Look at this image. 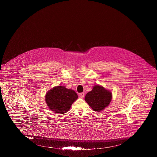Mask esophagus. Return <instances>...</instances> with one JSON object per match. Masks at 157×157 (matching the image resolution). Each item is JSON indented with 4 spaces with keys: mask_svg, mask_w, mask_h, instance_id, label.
<instances>
[{
    "mask_svg": "<svg viewBox=\"0 0 157 157\" xmlns=\"http://www.w3.org/2000/svg\"><path fill=\"white\" fill-rule=\"evenodd\" d=\"M84 95H85V94H84V93H80V94H79L80 98H84Z\"/></svg>",
    "mask_w": 157,
    "mask_h": 157,
    "instance_id": "esophagus-1",
    "label": "esophagus"
}]
</instances>
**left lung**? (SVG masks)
<instances>
[{
	"label": "left lung",
	"instance_id": "1",
	"mask_svg": "<svg viewBox=\"0 0 157 157\" xmlns=\"http://www.w3.org/2000/svg\"><path fill=\"white\" fill-rule=\"evenodd\" d=\"M112 93L100 85H95L93 90L87 93L85 100L94 111L100 112L111 102Z\"/></svg>",
	"mask_w": 157,
	"mask_h": 157
}]
</instances>
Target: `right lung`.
Returning <instances> with one entry per match:
<instances>
[{"label": "right lung", "mask_w": 157, "mask_h": 157, "mask_svg": "<svg viewBox=\"0 0 157 157\" xmlns=\"http://www.w3.org/2000/svg\"><path fill=\"white\" fill-rule=\"evenodd\" d=\"M78 98L74 90L64 86H58L46 93L45 101L51 111L56 113H66L70 110L72 103Z\"/></svg>", "instance_id": "right-lung-1"}]
</instances>
